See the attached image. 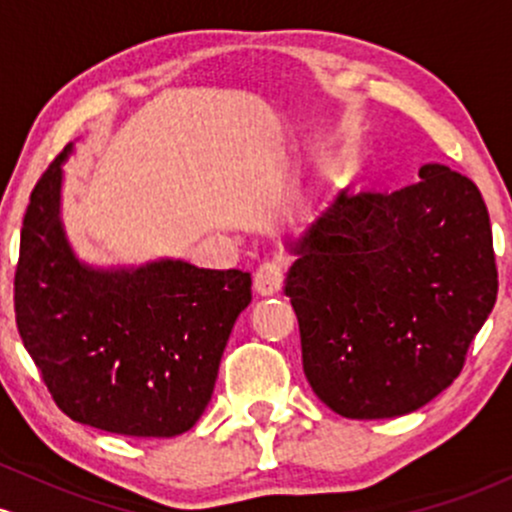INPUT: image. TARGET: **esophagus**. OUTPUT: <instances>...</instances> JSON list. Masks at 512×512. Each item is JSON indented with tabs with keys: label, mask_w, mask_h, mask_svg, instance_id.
Here are the masks:
<instances>
[{
	"label": "esophagus",
	"mask_w": 512,
	"mask_h": 512,
	"mask_svg": "<svg viewBox=\"0 0 512 512\" xmlns=\"http://www.w3.org/2000/svg\"><path fill=\"white\" fill-rule=\"evenodd\" d=\"M254 287L261 297H273L283 290V266L275 261L263 263L254 275Z\"/></svg>",
	"instance_id": "34e87169"
}]
</instances>
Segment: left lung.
Instances as JSON below:
<instances>
[{
    "label": "left lung",
    "instance_id": "8db88e82",
    "mask_svg": "<svg viewBox=\"0 0 512 512\" xmlns=\"http://www.w3.org/2000/svg\"><path fill=\"white\" fill-rule=\"evenodd\" d=\"M394 193L343 191L292 241L285 295L314 394L346 418L426 406L462 372L498 295L479 188L442 164Z\"/></svg>",
    "mask_w": 512,
    "mask_h": 512
}]
</instances>
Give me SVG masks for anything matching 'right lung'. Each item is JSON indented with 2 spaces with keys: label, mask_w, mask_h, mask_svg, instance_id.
<instances>
[{
  "label": "right lung",
  "mask_w": 512,
  "mask_h": 512,
  "mask_svg": "<svg viewBox=\"0 0 512 512\" xmlns=\"http://www.w3.org/2000/svg\"><path fill=\"white\" fill-rule=\"evenodd\" d=\"M67 147L40 176L21 227L14 309L21 341L72 421L174 438L215 389L251 275L162 258L137 268L79 261L60 220Z\"/></svg>",
  "instance_id": "1"
}]
</instances>
